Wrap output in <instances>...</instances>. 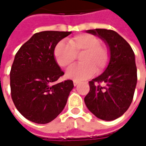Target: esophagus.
I'll return each instance as SVG.
<instances>
[{
  "mask_svg": "<svg viewBox=\"0 0 146 146\" xmlns=\"http://www.w3.org/2000/svg\"><path fill=\"white\" fill-rule=\"evenodd\" d=\"M79 84V82H78V81H73V85L74 86H76L77 84Z\"/></svg>",
  "mask_w": 146,
  "mask_h": 146,
  "instance_id": "obj_1",
  "label": "esophagus"
}]
</instances>
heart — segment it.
<instances>
[{
    "mask_svg": "<svg viewBox=\"0 0 146 146\" xmlns=\"http://www.w3.org/2000/svg\"><path fill=\"white\" fill-rule=\"evenodd\" d=\"M80 56L81 65L72 67L67 70L66 76L75 81L89 78L94 73L99 74L106 68L110 61V51L106 46L101 44V40L97 36L81 33L68 40L58 43L54 47L53 54L57 64L63 69L70 67Z\"/></svg>",
    "mask_w": 146,
    "mask_h": 146,
    "instance_id": "heart-1",
    "label": "heart"
}]
</instances>
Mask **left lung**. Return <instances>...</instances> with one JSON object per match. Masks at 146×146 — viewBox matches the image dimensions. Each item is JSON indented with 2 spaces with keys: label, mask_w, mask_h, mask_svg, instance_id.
I'll use <instances>...</instances> for the list:
<instances>
[{
  "label": "left lung",
  "mask_w": 146,
  "mask_h": 146,
  "mask_svg": "<svg viewBox=\"0 0 146 146\" xmlns=\"http://www.w3.org/2000/svg\"><path fill=\"white\" fill-rule=\"evenodd\" d=\"M98 36L110 51V61L100 76L89 81L90 92L84 98L89 111L103 120H113L128 110L137 84L135 53L127 42L113 30L86 31ZM99 82H104L101 86Z\"/></svg>",
  "instance_id": "1"
}]
</instances>
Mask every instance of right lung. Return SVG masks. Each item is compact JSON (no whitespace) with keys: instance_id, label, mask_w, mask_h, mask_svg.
I'll list each match as a JSON object with an SVG mask.
<instances>
[{"instance_id":"right-lung-1","label":"right lung","mask_w":146,"mask_h":146,"mask_svg":"<svg viewBox=\"0 0 146 146\" xmlns=\"http://www.w3.org/2000/svg\"><path fill=\"white\" fill-rule=\"evenodd\" d=\"M71 32L43 31L33 34L15 56L10 72L11 98L23 116L48 123L63 110L73 83H56L64 74L55 62L54 47Z\"/></svg>"}]
</instances>
